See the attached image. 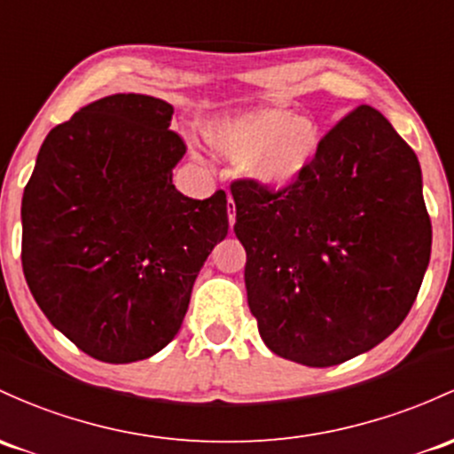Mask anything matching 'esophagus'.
Instances as JSON below:
<instances>
[{
    "instance_id": "1",
    "label": "esophagus",
    "mask_w": 454,
    "mask_h": 454,
    "mask_svg": "<svg viewBox=\"0 0 454 454\" xmlns=\"http://www.w3.org/2000/svg\"><path fill=\"white\" fill-rule=\"evenodd\" d=\"M228 222H231V226L232 223H235V217H237V207H235V200L232 198H228Z\"/></svg>"
}]
</instances>
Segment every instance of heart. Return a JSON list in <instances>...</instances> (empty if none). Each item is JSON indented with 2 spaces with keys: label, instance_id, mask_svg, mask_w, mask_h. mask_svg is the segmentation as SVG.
Instances as JSON below:
<instances>
[{
  "label": "heart",
  "instance_id": "1",
  "mask_svg": "<svg viewBox=\"0 0 454 454\" xmlns=\"http://www.w3.org/2000/svg\"><path fill=\"white\" fill-rule=\"evenodd\" d=\"M208 145L241 163L243 174L265 189H285L304 176L317 156L319 128L285 106H263L208 121Z\"/></svg>",
  "mask_w": 454,
  "mask_h": 454
}]
</instances>
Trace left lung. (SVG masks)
<instances>
[{
  "mask_svg": "<svg viewBox=\"0 0 454 454\" xmlns=\"http://www.w3.org/2000/svg\"><path fill=\"white\" fill-rule=\"evenodd\" d=\"M247 307L274 355L340 365L411 311L431 259L418 156L376 108L350 111L285 189L231 184Z\"/></svg>",
  "mask_w": 454,
  "mask_h": 454,
  "instance_id": "8db88e82",
  "label": "left lung"
}]
</instances>
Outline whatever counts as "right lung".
I'll list each match as a JSON object with an SVG mask.
<instances>
[{
	"label": "right lung",
	"instance_id": "add662e5",
	"mask_svg": "<svg viewBox=\"0 0 454 454\" xmlns=\"http://www.w3.org/2000/svg\"><path fill=\"white\" fill-rule=\"evenodd\" d=\"M174 106L117 93L51 128L21 202V263L51 326L104 364L156 355L180 331L198 271L228 235L226 193L174 187L187 145Z\"/></svg>",
	"mask_w": 454,
	"mask_h": 454
}]
</instances>
